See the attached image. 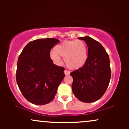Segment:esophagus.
<instances>
[{
	"instance_id": "esophagus-1",
	"label": "esophagus",
	"mask_w": 129,
	"mask_h": 129,
	"mask_svg": "<svg viewBox=\"0 0 129 129\" xmlns=\"http://www.w3.org/2000/svg\"><path fill=\"white\" fill-rule=\"evenodd\" d=\"M64 73L66 75H70V72L69 70H65Z\"/></svg>"
}]
</instances>
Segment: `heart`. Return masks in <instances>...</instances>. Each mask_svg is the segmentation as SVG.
<instances>
[{"label":"heart","instance_id":"1","mask_svg":"<svg viewBox=\"0 0 129 129\" xmlns=\"http://www.w3.org/2000/svg\"><path fill=\"white\" fill-rule=\"evenodd\" d=\"M51 58L60 62V57H64L66 66L71 69H78L85 64L88 57L86 43L82 40L65 41L56 46L54 51L50 53Z\"/></svg>","mask_w":129,"mask_h":129}]
</instances>
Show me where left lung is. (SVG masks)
I'll list each match as a JSON object with an SVG mask.
<instances>
[{"label": "left lung", "mask_w": 129, "mask_h": 129, "mask_svg": "<svg viewBox=\"0 0 129 129\" xmlns=\"http://www.w3.org/2000/svg\"><path fill=\"white\" fill-rule=\"evenodd\" d=\"M88 47V57L82 67L71 72L72 91L84 103L96 101L104 95L109 86L111 69L109 54L103 45L88 36L78 38Z\"/></svg>", "instance_id": "obj_1"}]
</instances>
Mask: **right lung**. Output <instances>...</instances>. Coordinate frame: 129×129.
Returning <instances> with one entry per match:
<instances>
[{
    "label": "right lung",
    "mask_w": 129,
    "mask_h": 129,
    "mask_svg": "<svg viewBox=\"0 0 129 129\" xmlns=\"http://www.w3.org/2000/svg\"><path fill=\"white\" fill-rule=\"evenodd\" d=\"M59 41L54 38L31 41L19 56L16 82L22 94L31 103H50L64 78V68L54 64L50 58V50Z\"/></svg>",
    "instance_id": "obj_1"
}]
</instances>
